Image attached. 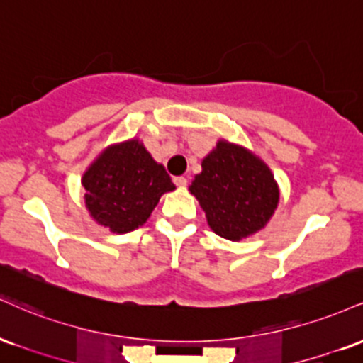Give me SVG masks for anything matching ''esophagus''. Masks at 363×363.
Segmentation results:
<instances>
[{
    "instance_id": "obj_1",
    "label": "esophagus",
    "mask_w": 363,
    "mask_h": 363,
    "mask_svg": "<svg viewBox=\"0 0 363 363\" xmlns=\"http://www.w3.org/2000/svg\"><path fill=\"white\" fill-rule=\"evenodd\" d=\"M174 184H176L177 187H186L187 186V179L184 176L174 177Z\"/></svg>"
}]
</instances>
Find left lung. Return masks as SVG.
<instances>
[{
  "label": "left lung",
  "mask_w": 363,
  "mask_h": 363,
  "mask_svg": "<svg viewBox=\"0 0 363 363\" xmlns=\"http://www.w3.org/2000/svg\"><path fill=\"white\" fill-rule=\"evenodd\" d=\"M189 186L215 234L240 240L266 227L278 206V186L268 165L252 152L220 140Z\"/></svg>",
  "instance_id": "obj_1"
}]
</instances>
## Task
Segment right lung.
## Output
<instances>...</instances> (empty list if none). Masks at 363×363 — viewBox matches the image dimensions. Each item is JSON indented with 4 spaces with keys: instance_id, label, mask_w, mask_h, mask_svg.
I'll return each instance as SVG.
<instances>
[{
    "instance_id": "add662e5",
    "label": "right lung",
    "mask_w": 363,
    "mask_h": 363,
    "mask_svg": "<svg viewBox=\"0 0 363 363\" xmlns=\"http://www.w3.org/2000/svg\"><path fill=\"white\" fill-rule=\"evenodd\" d=\"M82 186L91 218L116 234L141 227L160 196L176 189L164 165L135 138L104 150L83 174Z\"/></svg>"
}]
</instances>
